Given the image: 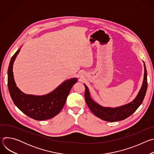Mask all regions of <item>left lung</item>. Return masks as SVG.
<instances>
[{"label":"left lung","instance_id":"1","mask_svg":"<svg viewBox=\"0 0 154 154\" xmlns=\"http://www.w3.org/2000/svg\"><path fill=\"white\" fill-rule=\"evenodd\" d=\"M143 63L144 73L141 88L134 100L127 104L115 108L103 106L91 98L88 88L84 84L85 86V97L86 103L96 116L108 122H115L126 119L137 110V109L140 106L144 100L147 88V71L145 63L144 61Z\"/></svg>","mask_w":154,"mask_h":154}]
</instances>
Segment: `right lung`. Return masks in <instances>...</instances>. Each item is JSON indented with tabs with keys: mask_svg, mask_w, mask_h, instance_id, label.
Instances as JSON below:
<instances>
[{
	"mask_svg": "<svg viewBox=\"0 0 154 154\" xmlns=\"http://www.w3.org/2000/svg\"><path fill=\"white\" fill-rule=\"evenodd\" d=\"M18 49L12 57L8 69V87L11 99L20 110L30 118L42 121L49 119L57 115L63 108L72 86L77 79L66 80L49 94L42 96L27 94L22 92L15 83L13 66L20 52Z\"/></svg>",
	"mask_w": 154,
	"mask_h": 154,
	"instance_id": "add662e5",
	"label": "right lung"
}]
</instances>
